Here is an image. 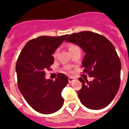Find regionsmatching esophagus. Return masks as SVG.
Wrapping results in <instances>:
<instances>
[{
    "label": "esophagus",
    "instance_id": "obj_1",
    "mask_svg": "<svg viewBox=\"0 0 129 129\" xmlns=\"http://www.w3.org/2000/svg\"><path fill=\"white\" fill-rule=\"evenodd\" d=\"M74 80V78H73V77H69L68 78V81H69V83H71Z\"/></svg>",
    "mask_w": 129,
    "mask_h": 129
}]
</instances>
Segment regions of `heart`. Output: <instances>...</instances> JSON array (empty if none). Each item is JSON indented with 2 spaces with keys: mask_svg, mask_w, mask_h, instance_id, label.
<instances>
[{
  "mask_svg": "<svg viewBox=\"0 0 129 129\" xmlns=\"http://www.w3.org/2000/svg\"><path fill=\"white\" fill-rule=\"evenodd\" d=\"M74 46H75V45H70V48H69V49H71V48H72V47H74ZM53 55H54V56H55V55H56V52Z\"/></svg>",
  "mask_w": 129,
  "mask_h": 129,
  "instance_id": "1",
  "label": "heart"
}]
</instances>
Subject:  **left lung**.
Listing matches in <instances>:
<instances>
[{"instance_id": "left-lung-1", "label": "left lung", "mask_w": 129, "mask_h": 129, "mask_svg": "<svg viewBox=\"0 0 129 129\" xmlns=\"http://www.w3.org/2000/svg\"><path fill=\"white\" fill-rule=\"evenodd\" d=\"M66 42L78 45L86 53L84 72L93 80L78 79L82 87L78 92L81 103L92 110H100L112 102L120 84L121 63L113 45L106 37L91 31L69 35Z\"/></svg>"}]
</instances>
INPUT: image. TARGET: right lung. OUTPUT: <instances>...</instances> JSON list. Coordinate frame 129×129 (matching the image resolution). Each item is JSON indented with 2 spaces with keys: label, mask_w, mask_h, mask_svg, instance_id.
Wrapping results in <instances>:
<instances>
[{
  "label": "right lung",
  "mask_w": 129,
  "mask_h": 129,
  "mask_svg": "<svg viewBox=\"0 0 129 129\" xmlns=\"http://www.w3.org/2000/svg\"><path fill=\"white\" fill-rule=\"evenodd\" d=\"M67 36H41L31 39L17 61L15 69L19 90L27 103L42 114L57 112L64 103L61 92L68 84V77L59 73L55 81L47 80L45 71L53 63L52 54Z\"/></svg>",
  "instance_id": "obj_1"
}]
</instances>
